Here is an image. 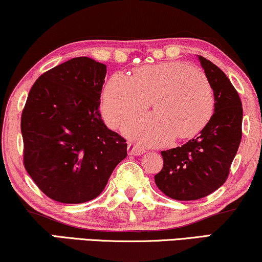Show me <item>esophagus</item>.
<instances>
[{
	"label": "esophagus",
	"instance_id": "34e87169",
	"mask_svg": "<svg viewBox=\"0 0 262 262\" xmlns=\"http://www.w3.org/2000/svg\"><path fill=\"white\" fill-rule=\"evenodd\" d=\"M127 152H128V155L139 156V155H143V154L145 152V150L142 149L141 146H138V145L128 144V146H127Z\"/></svg>",
	"mask_w": 262,
	"mask_h": 262
}]
</instances>
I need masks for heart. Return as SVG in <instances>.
Here are the masks:
<instances>
[{
	"label": "heart",
	"instance_id": "1",
	"mask_svg": "<svg viewBox=\"0 0 262 262\" xmlns=\"http://www.w3.org/2000/svg\"><path fill=\"white\" fill-rule=\"evenodd\" d=\"M154 100L156 112L132 118L124 126L128 138L161 145L189 138L203 130L214 112V92L205 74L186 63L166 62L141 68L134 77L116 73L102 93L101 113L111 128L143 112Z\"/></svg>",
	"mask_w": 262,
	"mask_h": 262
}]
</instances>
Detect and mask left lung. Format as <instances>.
I'll use <instances>...</instances> for the list:
<instances>
[{"label":"left lung","mask_w":262,"mask_h":262,"mask_svg":"<svg viewBox=\"0 0 262 262\" xmlns=\"http://www.w3.org/2000/svg\"><path fill=\"white\" fill-rule=\"evenodd\" d=\"M214 92V112L198 136L162 151L163 168L155 175L161 191L171 199L196 200L211 194L227 180L242 138V102L227 75L198 56Z\"/></svg>","instance_id":"obj_1"}]
</instances>
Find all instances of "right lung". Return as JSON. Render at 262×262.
<instances>
[{"instance_id": "add662e5", "label": "right lung", "mask_w": 262, "mask_h": 262, "mask_svg": "<svg viewBox=\"0 0 262 262\" xmlns=\"http://www.w3.org/2000/svg\"><path fill=\"white\" fill-rule=\"evenodd\" d=\"M106 66L76 57L34 82L21 116L24 163L49 198L64 204L94 199L127 155L126 141L99 112Z\"/></svg>"}]
</instances>
